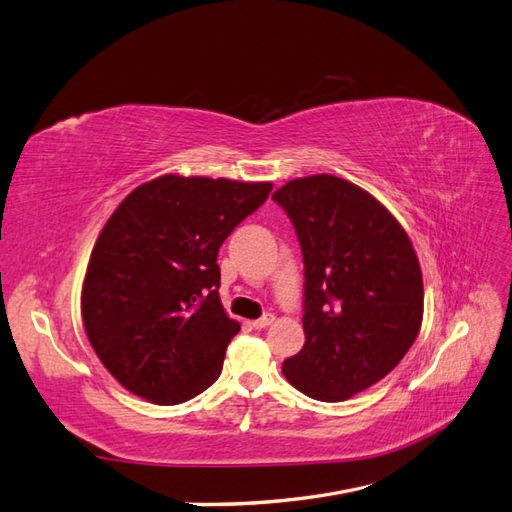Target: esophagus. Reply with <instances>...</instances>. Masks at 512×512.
I'll return each instance as SVG.
<instances>
[{"instance_id": "obj_1", "label": "esophagus", "mask_w": 512, "mask_h": 512, "mask_svg": "<svg viewBox=\"0 0 512 512\" xmlns=\"http://www.w3.org/2000/svg\"><path fill=\"white\" fill-rule=\"evenodd\" d=\"M271 322H273V316H271V314H267V316H262V318L254 320V322H252V327H254L256 331H260V329H267Z\"/></svg>"}]
</instances>
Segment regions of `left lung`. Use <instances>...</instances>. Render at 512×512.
<instances>
[{
  "label": "left lung",
  "mask_w": 512,
  "mask_h": 512,
  "mask_svg": "<svg viewBox=\"0 0 512 512\" xmlns=\"http://www.w3.org/2000/svg\"><path fill=\"white\" fill-rule=\"evenodd\" d=\"M305 262V346L286 380L312 399L344 401L404 359L423 322V273L408 232L380 200L333 175L273 194Z\"/></svg>",
  "instance_id": "left-lung-1"
}]
</instances>
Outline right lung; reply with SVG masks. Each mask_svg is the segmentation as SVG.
<instances>
[{
	"label": "right lung",
	"mask_w": 512,
	"mask_h": 512,
	"mask_svg": "<svg viewBox=\"0 0 512 512\" xmlns=\"http://www.w3.org/2000/svg\"><path fill=\"white\" fill-rule=\"evenodd\" d=\"M271 190L269 181L162 175L121 200L91 252L81 314L123 389L175 406L218 380L241 329L220 301L218 252Z\"/></svg>",
	"instance_id": "1"
}]
</instances>
